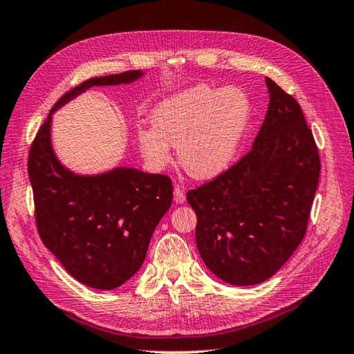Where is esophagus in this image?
Segmentation results:
<instances>
[{
	"instance_id": "34e87169",
	"label": "esophagus",
	"mask_w": 354,
	"mask_h": 354,
	"mask_svg": "<svg viewBox=\"0 0 354 354\" xmlns=\"http://www.w3.org/2000/svg\"><path fill=\"white\" fill-rule=\"evenodd\" d=\"M174 201L177 203H185L186 202V194L181 186H174Z\"/></svg>"
}]
</instances>
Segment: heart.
<instances>
[{
  "instance_id": "1",
  "label": "heart",
  "mask_w": 354,
  "mask_h": 354,
  "mask_svg": "<svg viewBox=\"0 0 354 354\" xmlns=\"http://www.w3.org/2000/svg\"><path fill=\"white\" fill-rule=\"evenodd\" d=\"M251 118V103L238 87L196 84L159 102L151 112L152 128L137 133V145L153 169L165 168L171 147L198 180L221 176L234 164Z\"/></svg>"
}]
</instances>
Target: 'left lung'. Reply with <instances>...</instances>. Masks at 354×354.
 <instances>
[{
  "mask_svg": "<svg viewBox=\"0 0 354 354\" xmlns=\"http://www.w3.org/2000/svg\"><path fill=\"white\" fill-rule=\"evenodd\" d=\"M269 108L251 151L226 173L187 192L201 259L236 286L272 277L301 243L320 160L298 102L266 77Z\"/></svg>",
  "mask_w": 354,
  "mask_h": 354,
  "instance_id": "8db88e82",
  "label": "left lung"
}]
</instances>
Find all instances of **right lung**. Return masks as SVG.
<instances>
[{"mask_svg":"<svg viewBox=\"0 0 354 354\" xmlns=\"http://www.w3.org/2000/svg\"><path fill=\"white\" fill-rule=\"evenodd\" d=\"M145 77L127 71L84 81L53 106L30 146L28 174L39 236L65 270L94 289H115L140 270L152 234L173 201L171 180L133 167L80 174L59 159L53 115L93 87Z\"/></svg>","mask_w":354,"mask_h":354,"instance_id":"obj_1","label":"right lung"}]
</instances>
